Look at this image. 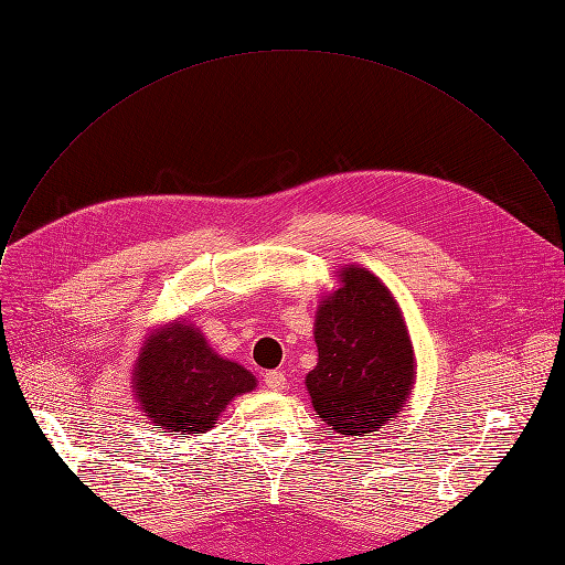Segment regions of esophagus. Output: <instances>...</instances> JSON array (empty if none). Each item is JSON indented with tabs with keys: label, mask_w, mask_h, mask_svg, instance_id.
Segmentation results:
<instances>
[{
	"label": "esophagus",
	"mask_w": 565,
	"mask_h": 565,
	"mask_svg": "<svg viewBox=\"0 0 565 565\" xmlns=\"http://www.w3.org/2000/svg\"><path fill=\"white\" fill-rule=\"evenodd\" d=\"M263 384H266V388H270L275 393H281V391H286V374L277 372V370L266 372L263 374Z\"/></svg>",
	"instance_id": "1"
}]
</instances>
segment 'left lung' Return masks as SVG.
Wrapping results in <instances>:
<instances>
[{"label":"left lung","instance_id":"1","mask_svg":"<svg viewBox=\"0 0 565 565\" xmlns=\"http://www.w3.org/2000/svg\"><path fill=\"white\" fill-rule=\"evenodd\" d=\"M316 311L318 363L307 374L316 416L343 436L380 431L416 384V352L397 299L361 266L341 268Z\"/></svg>","mask_w":565,"mask_h":565}]
</instances>
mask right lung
<instances>
[{
  "label": "right lung",
  "mask_w": 565,
  "mask_h": 565,
  "mask_svg": "<svg viewBox=\"0 0 565 565\" xmlns=\"http://www.w3.org/2000/svg\"><path fill=\"white\" fill-rule=\"evenodd\" d=\"M131 384L154 429L193 436L211 431L232 399L256 388V377L220 356L200 327L177 318L145 335Z\"/></svg>",
  "instance_id": "obj_1"
}]
</instances>
